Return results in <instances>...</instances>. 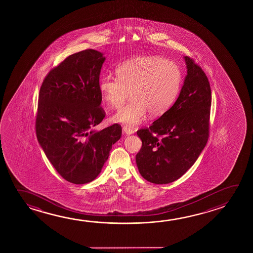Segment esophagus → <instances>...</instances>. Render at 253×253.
<instances>
[{"instance_id":"esophagus-1","label":"esophagus","mask_w":253,"mask_h":253,"mask_svg":"<svg viewBox=\"0 0 253 253\" xmlns=\"http://www.w3.org/2000/svg\"><path fill=\"white\" fill-rule=\"evenodd\" d=\"M123 131H124V133L126 134V135H130V134L134 133V130H133L132 128H129L128 126H124Z\"/></svg>"}]
</instances>
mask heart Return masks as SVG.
Masks as SVG:
<instances>
[{
	"mask_svg": "<svg viewBox=\"0 0 253 253\" xmlns=\"http://www.w3.org/2000/svg\"><path fill=\"white\" fill-rule=\"evenodd\" d=\"M116 74H104L99 88L104 100L119 108L129 96L131 100L118 110L113 120L135 125L145 118L146 112L159 116L174 103L182 84L178 64L161 56H141L123 62Z\"/></svg>",
	"mask_w": 253,
	"mask_h": 253,
	"instance_id": "b5f03b06",
	"label": "heart"
}]
</instances>
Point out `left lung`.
Instances as JSON below:
<instances>
[{"label":"left lung","instance_id":"left-lung-1","mask_svg":"<svg viewBox=\"0 0 253 253\" xmlns=\"http://www.w3.org/2000/svg\"><path fill=\"white\" fill-rule=\"evenodd\" d=\"M187 75L177 100L149 128L138 129L142 147L136 155L141 175L167 184L186 173L209 137L211 87L193 59L184 56Z\"/></svg>","mask_w":253,"mask_h":253}]
</instances>
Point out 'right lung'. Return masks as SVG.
<instances>
[{
    "instance_id": "add662e5",
    "label": "right lung",
    "mask_w": 253,
    "mask_h": 253,
    "mask_svg": "<svg viewBox=\"0 0 253 253\" xmlns=\"http://www.w3.org/2000/svg\"><path fill=\"white\" fill-rule=\"evenodd\" d=\"M105 59L93 49L71 54L48 72L40 90L38 141L58 174L75 184L99 175L122 136L118 124L92 129L106 116L99 88Z\"/></svg>"
}]
</instances>
